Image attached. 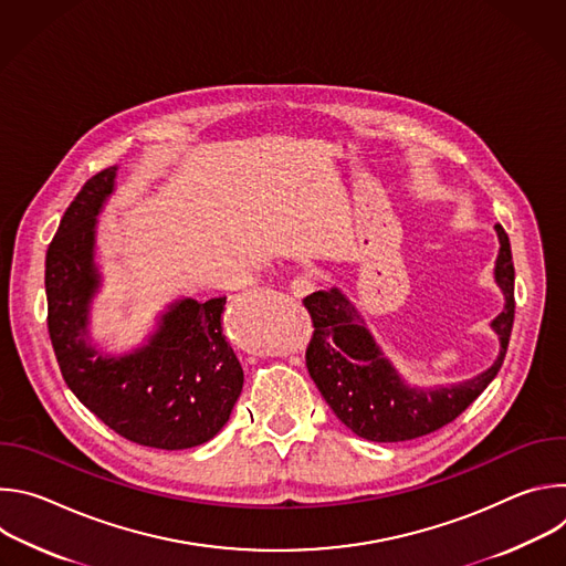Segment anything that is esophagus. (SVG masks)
Masks as SVG:
<instances>
[{
    "label": "esophagus",
    "instance_id": "esophagus-1",
    "mask_svg": "<svg viewBox=\"0 0 566 566\" xmlns=\"http://www.w3.org/2000/svg\"><path fill=\"white\" fill-rule=\"evenodd\" d=\"M315 291H317V282H315L313 275H300V277H295V280L291 282V293H293L297 300H302V297H306V295H311V293H315Z\"/></svg>",
    "mask_w": 566,
    "mask_h": 566
}]
</instances>
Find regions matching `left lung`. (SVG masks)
I'll list each match as a JSON object with an SVG mask.
<instances>
[{
    "label": "left lung",
    "mask_w": 566,
    "mask_h": 566,
    "mask_svg": "<svg viewBox=\"0 0 566 566\" xmlns=\"http://www.w3.org/2000/svg\"><path fill=\"white\" fill-rule=\"evenodd\" d=\"M495 232L500 239L495 284L504 293V308L491 322V329L500 338V354L489 369L468 380L434 387L410 385L382 354L365 327V317L340 289L304 297L313 322V336L306 347L308 376L354 434L376 443L430 434L454 421L497 376L515 317V269L509 234L500 223Z\"/></svg>",
    "instance_id": "left-lung-1"
}]
</instances>
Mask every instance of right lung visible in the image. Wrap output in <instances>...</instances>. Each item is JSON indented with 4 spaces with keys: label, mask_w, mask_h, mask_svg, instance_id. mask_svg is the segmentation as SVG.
Here are the masks:
<instances>
[{
    "label": "right lung",
    "mask_w": 566,
    "mask_h": 566,
    "mask_svg": "<svg viewBox=\"0 0 566 566\" xmlns=\"http://www.w3.org/2000/svg\"><path fill=\"white\" fill-rule=\"evenodd\" d=\"M118 166L90 179L66 208L46 251L49 336L69 389L120 437L160 450L210 441L244 385L221 329L226 297H179L160 311L143 345L109 354L92 338L98 214L116 190Z\"/></svg>",
    "instance_id": "add662e5"
}]
</instances>
